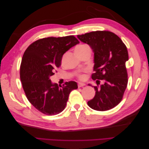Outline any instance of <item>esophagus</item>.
I'll return each instance as SVG.
<instances>
[{
    "label": "esophagus",
    "mask_w": 149,
    "mask_h": 149,
    "mask_svg": "<svg viewBox=\"0 0 149 149\" xmlns=\"http://www.w3.org/2000/svg\"><path fill=\"white\" fill-rule=\"evenodd\" d=\"M86 84H84V83H78V88H81V87H83V86H84Z\"/></svg>",
    "instance_id": "34e87169"
}]
</instances>
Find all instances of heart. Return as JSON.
Listing matches in <instances>:
<instances>
[{"instance_id": "heart-1", "label": "heart", "mask_w": 149, "mask_h": 149, "mask_svg": "<svg viewBox=\"0 0 149 149\" xmlns=\"http://www.w3.org/2000/svg\"><path fill=\"white\" fill-rule=\"evenodd\" d=\"M90 48V47L88 45H86V44H83V45H79L76 48L75 50H78V51H83L85 50V49ZM87 71L85 70L84 72H86ZM77 77L79 80H81L83 81L86 78V76L84 73H79L77 75Z\"/></svg>"}]
</instances>
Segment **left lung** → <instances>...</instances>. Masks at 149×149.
<instances>
[{"instance_id": "1", "label": "left lung", "mask_w": 149, "mask_h": 149, "mask_svg": "<svg viewBox=\"0 0 149 149\" xmlns=\"http://www.w3.org/2000/svg\"><path fill=\"white\" fill-rule=\"evenodd\" d=\"M77 37L88 44L94 53V73L91 78L96 81L97 86H94L96 94L88 104L96 111L111 109L123 100L127 86V47L118 35L107 30L91 31ZM101 80L103 83L99 87Z\"/></svg>"}]
</instances>
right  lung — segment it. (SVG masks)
<instances>
[{"instance_id": "right-lung-1", "label": "right lung", "mask_w": 149, "mask_h": 149, "mask_svg": "<svg viewBox=\"0 0 149 149\" xmlns=\"http://www.w3.org/2000/svg\"><path fill=\"white\" fill-rule=\"evenodd\" d=\"M79 43L73 35L50 37L36 40L25 51L20 67L22 87L29 101L42 113L59 114L65 108L71 91L78 88L72 81L62 86L52 84L49 77L61 66L64 53Z\"/></svg>"}]
</instances>
